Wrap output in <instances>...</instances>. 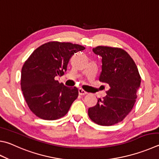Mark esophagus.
Wrapping results in <instances>:
<instances>
[{
  "mask_svg": "<svg viewBox=\"0 0 159 159\" xmlns=\"http://www.w3.org/2000/svg\"><path fill=\"white\" fill-rule=\"evenodd\" d=\"M79 94L80 95H85L88 94V92H85V90H83L82 89H79Z\"/></svg>",
  "mask_w": 159,
  "mask_h": 159,
  "instance_id": "34e87169",
  "label": "esophagus"
}]
</instances>
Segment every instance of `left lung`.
Wrapping results in <instances>:
<instances>
[{
	"instance_id": "left-lung-1",
	"label": "left lung",
	"mask_w": 159,
	"mask_h": 159,
	"mask_svg": "<svg viewBox=\"0 0 159 159\" xmlns=\"http://www.w3.org/2000/svg\"><path fill=\"white\" fill-rule=\"evenodd\" d=\"M93 51L102 57L99 81L107 83L108 89L103 99L88 109V116L99 125H114L134 108L141 78L134 60L122 48L99 46Z\"/></svg>"
}]
</instances>
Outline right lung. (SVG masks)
<instances>
[{
    "label": "right lung",
    "instance_id": "add662e5",
    "mask_svg": "<svg viewBox=\"0 0 159 159\" xmlns=\"http://www.w3.org/2000/svg\"><path fill=\"white\" fill-rule=\"evenodd\" d=\"M85 47L70 42H49L34 50L21 70V88L30 111L41 119L55 120L67 113L79 96L56 77L63 76L71 56Z\"/></svg>",
    "mask_w": 159,
    "mask_h": 159
}]
</instances>
